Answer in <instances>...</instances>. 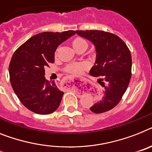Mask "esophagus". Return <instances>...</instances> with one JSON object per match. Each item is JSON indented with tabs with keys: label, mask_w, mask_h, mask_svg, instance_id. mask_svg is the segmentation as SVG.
<instances>
[{
	"label": "esophagus",
	"mask_w": 152,
	"mask_h": 152,
	"mask_svg": "<svg viewBox=\"0 0 152 152\" xmlns=\"http://www.w3.org/2000/svg\"><path fill=\"white\" fill-rule=\"evenodd\" d=\"M70 80H77L79 81H82V82H87V80H86L85 79L83 78H76V77H70Z\"/></svg>",
	"instance_id": "34e87169"
}]
</instances>
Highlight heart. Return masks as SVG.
Listing matches in <instances>:
<instances>
[{"instance_id":"1","label":"heart","mask_w":152,"mask_h":152,"mask_svg":"<svg viewBox=\"0 0 152 152\" xmlns=\"http://www.w3.org/2000/svg\"><path fill=\"white\" fill-rule=\"evenodd\" d=\"M72 45L76 51L85 50L87 49V46H88L87 42L83 38L80 37L74 38L73 40H72ZM88 68L89 65L87 62L72 63L66 65L65 68V71L66 72H69V73L78 75V74H81L83 72H84L85 70L88 69Z\"/></svg>"}]
</instances>
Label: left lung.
I'll list each match as a JSON object with an SVG mask.
<instances>
[{"mask_svg":"<svg viewBox=\"0 0 152 152\" xmlns=\"http://www.w3.org/2000/svg\"><path fill=\"white\" fill-rule=\"evenodd\" d=\"M76 33L94 44L97 58L90 74L102 76L99 80L103 87L102 97L90 109L94 113L108 112L119 104L131 79L130 51L124 41L112 33L102 30H76Z\"/></svg>","mask_w":152,"mask_h":152,"instance_id":"1","label":"left lung"}]
</instances>
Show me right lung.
<instances>
[{"label":"right lung","instance_id":"1","mask_svg":"<svg viewBox=\"0 0 152 152\" xmlns=\"http://www.w3.org/2000/svg\"><path fill=\"white\" fill-rule=\"evenodd\" d=\"M74 34V30L38 33L22 44L12 55L9 64L11 84L21 103L29 110L48 115L58 108L64 92L55 82L45 79L44 68L54 63L58 45Z\"/></svg>","mask_w":152,"mask_h":152}]
</instances>
